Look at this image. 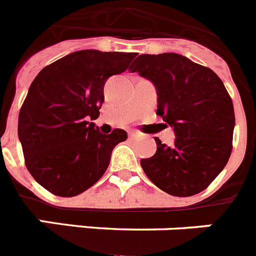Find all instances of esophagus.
<instances>
[{
	"label": "esophagus",
	"instance_id": "34e87169",
	"mask_svg": "<svg viewBox=\"0 0 256 256\" xmlns=\"http://www.w3.org/2000/svg\"><path fill=\"white\" fill-rule=\"evenodd\" d=\"M138 136H139V135H138L136 132H130V134H128V138H130V139H136Z\"/></svg>",
	"mask_w": 256,
	"mask_h": 256
}]
</instances>
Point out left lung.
<instances>
[{
    "mask_svg": "<svg viewBox=\"0 0 256 256\" xmlns=\"http://www.w3.org/2000/svg\"><path fill=\"white\" fill-rule=\"evenodd\" d=\"M128 70L153 82L156 114L176 135L172 146L154 139L156 154L140 160L145 174L174 196L199 194L220 174L232 152L234 111L222 80L177 54H140Z\"/></svg>",
    "mask_w": 256,
    "mask_h": 256,
    "instance_id": "left-lung-1",
    "label": "left lung"
}]
</instances>
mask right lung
<instances>
[{"label": "right lung", "instance_id": "1", "mask_svg": "<svg viewBox=\"0 0 256 256\" xmlns=\"http://www.w3.org/2000/svg\"><path fill=\"white\" fill-rule=\"evenodd\" d=\"M136 54L78 50L46 66L20 108L18 135L25 166L39 185L57 196L82 194L103 176L114 148L128 139L114 128L100 134L106 80L128 70Z\"/></svg>", "mask_w": 256, "mask_h": 256}]
</instances>
